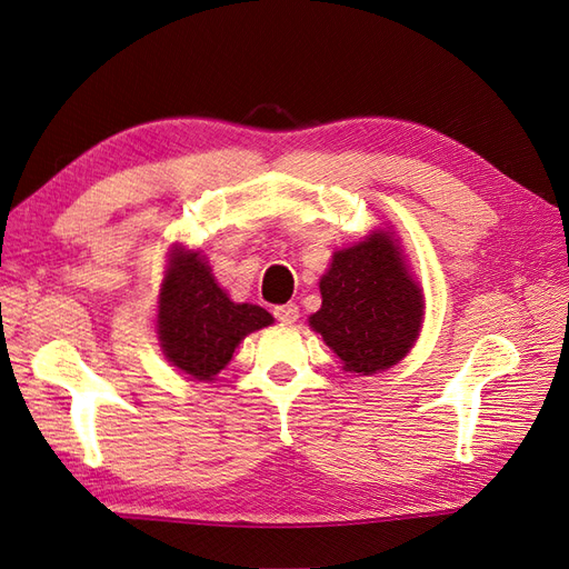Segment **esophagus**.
<instances>
[{
    "label": "esophagus",
    "mask_w": 569,
    "mask_h": 569,
    "mask_svg": "<svg viewBox=\"0 0 569 569\" xmlns=\"http://www.w3.org/2000/svg\"><path fill=\"white\" fill-rule=\"evenodd\" d=\"M274 318L284 325H291L299 320V306L297 303H284V306H274Z\"/></svg>",
    "instance_id": "34e87169"
}]
</instances>
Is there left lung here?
I'll list each match as a JSON object with an SVG mask.
<instances>
[{
    "instance_id": "obj_1",
    "label": "left lung",
    "mask_w": 569,
    "mask_h": 569,
    "mask_svg": "<svg viewBox=\"0 0 569 569\" xmlns=\"http://www.w3.org/2000/svg\"><path fill=\"white\" fill-rule=\"evenodd\" d=\"M320 295V311L308 322L347 372L375 375L396 366L420 335L422 289L389 230L335 251Z\"/></svg>"
}]
</instances>
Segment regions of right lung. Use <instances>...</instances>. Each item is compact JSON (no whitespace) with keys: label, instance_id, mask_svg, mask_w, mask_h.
<instances>
[{"label":"right lung","instance_id":"obj_1","mask_svg":"<svg viewBox=\"0 0 569 569\" xmlns=\"http://www.w3.org/2000/svg\"><path fill=\"white\" fill-rule=\"evenodd\" d=\"M272 325L261 306L234 303L199 251L173 247L159 291V341L170 366L194 380H213L247 335Z\"/></svg>","mask_w":569,"mask_h":569}]
</instances>
